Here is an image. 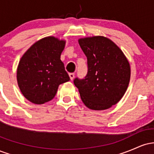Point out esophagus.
Wrapping results in <instances>:
<instances>
[{
    "instance_id": "34e87169",
    "label": "esophagus",
    "mask_w": 154,
    "mask_h": 154,
    "mask_svg": "<svg viewBox=\"0 0 154 154\" xmlns=\"http://www.w3.org/2000/svg\"><path fill=\"white\" fill-rule=\"evenodd\" d=\"M69 75L70 79H71V80H72V79H74V77H75V74H74V73H70Z\"/></svg>"
}]
</instances>
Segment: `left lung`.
Returning <instances> with one entry per match:
<instances>
[{
  "label": "left lung",
  "instance_id": "obj_1",
  "mask_svg": "<svg viewBox=\"0 0 154 154\" xmlns=\"http://www.w3.org/2000/svg\"><path fill=\"white\" fill-rule=\"evenodd\" d=\"M79 45L88 59L84 79H74L81 99L92 110H105L125 95L130 79L126 56L113 41L103 36L80 38Z\"/></svg>",
  "mask_w": 154,
  "mask_h": 154
}]
</instances>
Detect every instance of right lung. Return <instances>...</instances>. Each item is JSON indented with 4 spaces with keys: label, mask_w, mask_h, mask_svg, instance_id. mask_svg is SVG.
Wrapping results in <instances>:
<instances>
[{
    "label": "right lung",
    "mask_w": 154,
    "mask_h": 154,
    "mask_svg": "<svg viewBox=\"0 0 154 154\" xmlns=\"http://www.w3.org/2000/svg\"><path fill=\"white\" fill-rule=\"evenodd\" d=\"M64 46V40L46 37L33 44L21 58L17 82L23 95L32 103L50 101L59 85L70 79L60 59Z\"/></svg>",
    "instance_id": "add662e5"
}]
</instances>
